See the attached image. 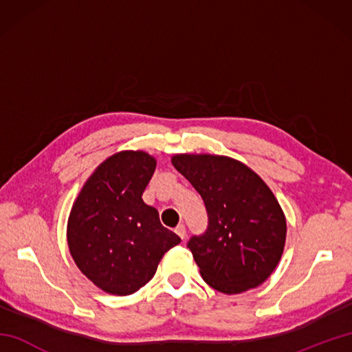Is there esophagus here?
I'll return each mask as SVG.
<instances>
[{"mask_svg": "<svg viewBox=\"0 0 352 352\" xmlns=\"http://www.w3.org/2000/svg\"><path fill=\"white\" fill-rule=\"evenodd\" d=\"M175 233L180 236L182 239H184L186 237V227L183 226V223H180V226H177V228H175Z\"/></svg>", "mask_w": 352, "mask_h": 352, "instance_id": "1", "label": "esophagus"}]
</instances>
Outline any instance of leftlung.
<instances>
[{"mask_svg": "<svg viewBox=\"0 0 352 352\" xmlns=\"http://www.w3.org/2000/svg\"><path fill=\"white\" fill-rule=\"evenodd\" d=\"M170 162L207 208L206 233L188 243L203 280L227 295L260 286L278 265L287 233L269 186L227 155L175 154Z\"/></svg>", "mask_w": 352, "mask_h": 352, "instance_id": "left-lung-1", "label": "left lung"}]
</instances>
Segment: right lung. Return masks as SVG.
Here are the masks:
<instances>
[{"instance_id": "obj_1", "label": "right lung", "mask_w": 352, "mask_h": 352, "mask_svg": "<svg viewBox=\"0 0 352 352\" xmlns=\"http://www.w3.org/2000/svg\"><path fill=\"white\" fill-rule=\"evenodd\" d=\"M157 160L121 151L104 160L81 188L68 218L69 252L96 287L125 296L153 278L164 252L182 242L142 199Z\"/></svg>"}]
</instances>
